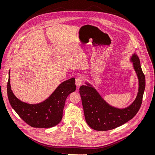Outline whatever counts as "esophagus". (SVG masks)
Listing matches in <instances>:
<instances>
[{
    "label": "esophagus",
    "instance_id": "esophagus-1",
    "mask_svg": "<svg viewBox=\"0 0 155 155\" xmlns=\"http://www.w3.org/2000/svg\"><path fill=\"white\" fill-rule=\"evenodd\" d=\"M82 80H83V79L81 77L77 78V80H75V85L77 87V88H79L80 87V85L82 84Z\"/></svg>",
    "mask_w": 155,
    "mask_h": 155
}]
</instances>
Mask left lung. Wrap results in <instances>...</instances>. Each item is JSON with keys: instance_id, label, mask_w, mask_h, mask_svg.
I'll return each instance as SVG.
<instances>
[{"instance_id": "1", "label": "left lung", "mask_w": 155, "mask_h": 155, "mask_svg": "<svg viewBox=\"0 0 155 155\" xmlns=\"http://www.w3.org/2000/svg\"><path fill=\"white\" fill-rule=\"evenodd\" d=\"M130 61L138 79V92L137 97L129 106L119 109L107 103L91 84L86 82L87 85L80 88L84 116L87 123L96 131H108L125 124L136 115L140 109L145 88V77L143 73L140 61L134 53Z\"/></svg>"}]
</instances>
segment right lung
I'll return each mask as SVG.
<instances>
[{"instance_id":"1","label":"right lung","mask_w":155,"mask_h":155,"mask_svg":"<svg viewBox=\"0 0 155 155\" xmlns=\"http://www.w3.org/2000/svg\"><path fill=\"white\" fill-rule=\"evenodd\" d=\"M10 70L8 73V96L12 108L28 125L34 128H51L58 125L63 117V111L67 96L76 89L75 78L61 83L44 101L29 104L15 96L10 86Z\"/></svg>"}]
</instances>
